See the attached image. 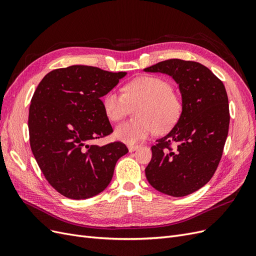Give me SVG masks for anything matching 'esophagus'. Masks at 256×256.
I'll use <instances>...</instances> for the list:
<instances>
[{
  "instance_id": "obj_1",
  "label": "esophagus",
  "mask_w": 256,
  "mask_h": 256,
  "mask_svg": "<svg viewBox=\"0 0 256 256\" xmlns=\"http://www.w3.org/2000/svg\"><path fill=\"white\" fill-rule=\"evenodd\" d=\"M128 151L130 152H134V151H136L138 148H139V146H137V144H128Z\"/></svg>"
}]
</instances>
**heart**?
I'll use <instances>...</instances> for the list:
<instances>
[{"label": "heart", "mask_w": 256, "mask_h": 256, "mask_svg": "<svg viewBox=\"0 0 256 256\" xmlns=\"http://www.w3.org/2000/svg\"><path fill=\"white\" fill-rule=\"evenodd\" d=\"M136 108L138 119L119 124L114 136L122 142L136 144L155 133L166 132L176 124L183 110L180 96L172 89L167 80L146 76L130 80L123 87V94L110 90L103 98V108L107 118L118 122L124 118L130 106Z\"/></svg>", "instance_id": "obj_1"}]
</instances>
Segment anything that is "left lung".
Here are the masks:
<instances>
[{
    "label": "left lung",
    "mask_w": 256,
    "mask_h": 256,
    "mask_svg": "<svg viewBox=\"0 0 256 256\" xmlns=\"http://www.w3.org/2000/svg\"><path fill=\"white\" fill-rule=\"evenodd\" d=\"M144 70L172 76L183 101L176 124L151 148L146 180L162 194H190L212 178L224 152L230 126L226 87L196 62L168 60Z\"/></svg>",
    "instance_id": "left-lung-1"
}]
</instances>
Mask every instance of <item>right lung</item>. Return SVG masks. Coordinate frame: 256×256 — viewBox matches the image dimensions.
Masks as SVG:
<instances>
[{
    "label": "right lung",
    "mask_w": 256,
    "mask_h": 256,
    "mask_svg": "<svg viewBox=\"0 0 256 256\" xmlns=\"http://www.w3.org/2000/svg\"><path fill=\"white\" fill-rule=\"evenodd\" d=\"M126 74L70 66L48 72L32 98V152L48 184L69 199H88L102 192L110 183L117 160L128 152L119 142L90 144L112 133L101 98Z\"/></svg>",
    "instance_id": "add662e5"
}]
</instances>
